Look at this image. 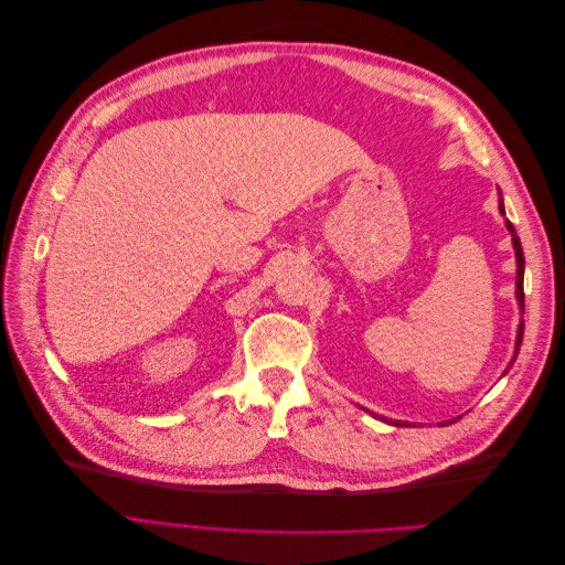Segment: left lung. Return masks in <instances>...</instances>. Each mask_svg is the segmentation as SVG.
Wrapping results in <instances>:
<instances>
[{"label":"left lung","mask_w":565,"mask_h":565,"mask_svg":"<svg viewBox=\"0 0 565 565\" xmlns=\"http://www.w3.org/2000/svg\"><path fill=\"white\" fill-rule=\"evenodd\" d=\"M500 214H504V202L500 200ZM507 228L511 233V243H514V252H516V299H519V306L521 311L525 309V297H523V268H525V259H523V249H521V241L519 235L514 231V226H511V221H507ZM521 341H523V322L519 324V332H516V355H519V349H521ZM514 355V361H516ZM393 426H407V424H401V422H393L388 419Z\"/></svg>","instance_id":"1"}]
</instances>
